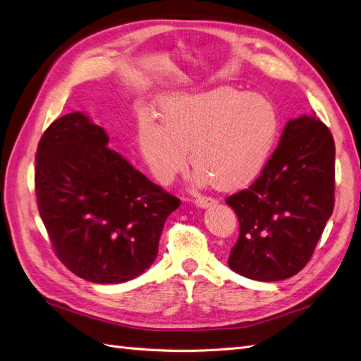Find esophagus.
Masks as SVG:
<instances>
[{"label": "esophagus", "instance_id": "1", "mask_svg": "<svg viewBox=\"0 0 361 361\" xmlns=\"http://www.w3.org/2000/svg\"><path fill=\"white\" fill-rule=\"evenodd\" d=\"M195 204L199 207V208H209L216 205V200L213 197H208V196H200L196 199Z\"/></svg>", "mask_w": 361, "mask_h": 361}]
</instances>
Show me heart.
<instances>
[{"mask_svg":"<svg viewBox=\"0 0 361 361\" xmlns=\"http://www.w3.org/2000/svg\"><path fill=\"white\" fill-rule=\"evenodd\" d=\"M161 119H139L137 140L153 178L170 183L185 170L188 154L199 185L221 190L247 185L265 165L279 133L277 110L267 96L234 87L195 94H170Z\"/></svg>","mask_w":361,"mask_h":361,"instance_id":"heart-1","label":"heart"}]
</instances>
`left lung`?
Segmentation results:
<instances>
[{
	"mask_svg": "<svg viewBox=\"0 0 361 361\" xmlns=\"http://www.w3.org/2000/svg\"><path fill=\"white\" fill-rule=\"evenodd\" d=\"M336 145L314 116L288 121L279 147L247 190L226 197L239 219L228 265L260 282H279L310 262L334 209Z\"/></svg>",
	"mask_w": 361,
	"mask_h": 361,
	"instance_id": "left-lung-1",
	"label": "left lung"
}]
</instances>
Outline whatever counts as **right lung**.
<instances>
[{
  "instance_id": "1",
  "label": "right lung",
  "mask_w": 361,
  "mask_h": 361,
  "mask_svg": "<svg viewBox=\"0 0 361 361\" xmlns=\"http://www.w3.org/2000/svg\"><path fill=\"white\" fill-rule=\"evenodd\" d=\"M81 111L44 131L35 157L38 209L58 259L93 283H122L150 268L180 200L107 147Z\"/></svg>"
}]
</instances>
